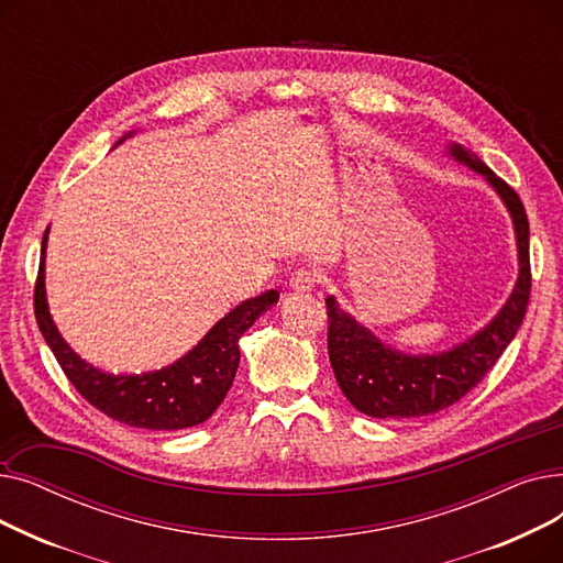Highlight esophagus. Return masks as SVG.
<instances>
[{"label": "esophagus", "instance_id": "obj_1", "mask_svg": "<svg viewBox=\"0 0 563 563\" xmlns=\"http://www.w3.org/2000/svg\"><path fill=\"white\" fill-rule=\"evenodd\" d=\"M314 283H317V278H314L312 272L299 269V272H294V274L289 276V283H287V285H289V289H291L294 294H308V291H312Z\"/></svg>", "mask_w": 563, "mask_h": 563}]
</instances>
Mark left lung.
<instances>
[{
  "instance_id": "obj_1",
  "label": "left lung",
  "mask_w": 563,
  "mask_h": 563,
  "mask_svg": "<svg viewBox=\"0 0 563 563\" xmlns=\"http://www.w3.org/2000/svg\"><path fill=\"white\" fill-rule=\"evenodd\" d=\"M448 155L479 173L505 202L516 232L518 278L509 299L475 335L438 353H406L376 338L367 327L340 308L335 297L329 310V356L338 386L349 404L378 420L422 418L456 404L490 372L516 338L529 301V223L518 194L461 143H450Z\"/></svg>"
}]
</instances>
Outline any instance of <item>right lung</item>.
Returning <instances> with one entry per match:
<instances>
[{
    "label": "right lung",
    "mask_w": 563,
    "mask_h": 563,
    "mask_svg": "<svg viewBox=\"0 0 563 563\" xmlns=\"http://www.w3.org/2000/svg\"><path fill=\"white\" fill-rule=\"evenodd\" d=\"M134 132H128L115 141V145H121ZM47 234L49 228L45 230L41 244V269L34 294L36 321L54 358L77 393L111 420L136 429L177 431L196 427L210 418L225 399L236 367H240V338L262 312L278 303L280 294L269 289L240 303L219 319L183 358L162 369L143 374H109L77 356L64 335L58 333L49 314L45 291Z\"/></svg>",
    "instance_id": "1"
}]
</instances>
